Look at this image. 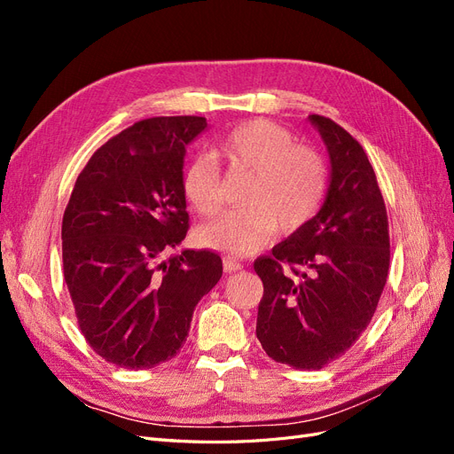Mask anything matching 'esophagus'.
Returning a JSON list of instances; mask_svg holds the SVG:
<instances>
[{
    "mask_svg": "<svg viewBox=\"0 0 454 454\" xmlns=\"http://www.w3.org/2000/svg\"><path fill=\"white\" fill-rule=\"evenodd\" d=\"M223 269L225 272H237L242 269V263H239V261L232 257H223Z\"/></svg>",
    "mask_w": 454,
    "mask_h": 454,
    "instance_id": "1",
    "label": "esophagus"
}]
</instances>
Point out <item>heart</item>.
Returning a JSON list of instances; mask_svg holds the SVG:
<instances>
[{
	"mask_svg": "<svg viewBox=\"0 0 454 454\" xmlns=\"http://www.w3.org/2000/svg\"><path fill=\"white\" fill-rule=\"evenodd\" d=\"M294 134L277 122L255 119L229 130L215 155L232 172H250L239 210L199 229V242L231 255H250L277 235L303 229L320 210L327 168L318 151L294 144ZM184 195L202 217L223 208V180L217 164L199 157L184 172Z\"/></svg>",
	"mask_w": 454,
	"mask_h": 454,
	"instance_id": "obj_1",
	"label": "heart"
}]
</instances>
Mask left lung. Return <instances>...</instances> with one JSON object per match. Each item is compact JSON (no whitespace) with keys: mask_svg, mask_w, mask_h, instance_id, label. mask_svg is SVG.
I'll use <instances>...</instances> for the list:
<instances>
[{"mask_svg":"<svg viewBox=\"0 0 454 454\" xmlns=\"http://www.w3.org/2000/svg\"><path fill=\"white\" fill-rule=\"evenodd\" d=\"M309 121L332 162L325 200L254 269L263 282L255 327L261 347L274 362L310 371L345 354L373 318L388 278L390 237L364 147L332 119Z\"/></svg>","mask_w":454,"mask_h":454,"instance_id":"obj_1","label":"left lung"}]
</instances>
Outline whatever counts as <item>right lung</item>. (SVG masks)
<instances>
[{"instance_id":"1","label":"right lung","mask_w":454,"mask_h":454,"mask_svg":"<svg viewBox=\"0 0 454 454\" xmlns=\"http://www.w3.org/2000/svg\"><path fill=\"white\" fill-rule=\"evenodd\" d=\"M204 117L144 119L107 140L79 174L62 219V265L77 324L94 352L125 369H151L184 347L222 257L184 250L185 145Z\"/></svg>"}]
</instances>
